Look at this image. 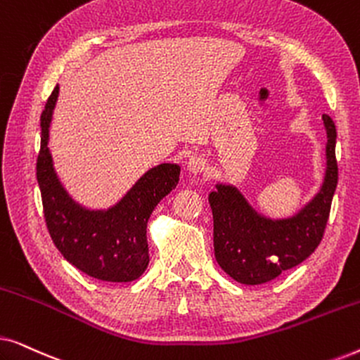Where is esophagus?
Instances as JSON below:
<instances>
[{
  "instance_id": "34e87169",
  "label": "esophagus",
  "mask_w": 360,
  "mask_h": 360,
  "mask_svg": "<svg viewBox=\"0 0 360 360\" xmlns=\"http://www.w3.org/2000/svg\"><path fill=\"white\" fill-rule=\"evenodd\" d=\"M186 169H188L191 174H201L205 170V160L198 155L190 157L188 162H186Z\"/></svg>"
}]
</instances>
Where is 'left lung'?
<instances>
[{"instance_id":"obj_1","label":"left lung","mask_w":360,"mask_h":360,"mask_svg":"<svg viewBox=\"0 0 360 360\" xmlns=\"http://www.w3.org/2000/svg\"><path fill=\"white\" fill-rule=\"evenodd\" d=\"M326 127V176L319 193L293 218L272 221L255 213L234 186L218 185L210 193L214 257L219 267L244 285H260L297 267L321 243L338 185L336 126Z\"/></svg>"}]
</instances>
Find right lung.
<instances>
[{"instance_id":"1","label":"right lung","mask_w":360,"mask_h":360,"mask_svg":"<svg viewBox=\"0 0 360 360\" xmlns=\"http://www.w3.org/2000/svg\"><path fill=\"white\" fill-rule=\"evenodd\" d=\"M57 96L58 85L41 115L36 165L49 234L63 257L83 274L105 282H132L149 265L147 221L159 201L179 185L180 167L162 164L150 169L111 210H83L57 180L47 147Z\"/></svg>"}]
</instances>
